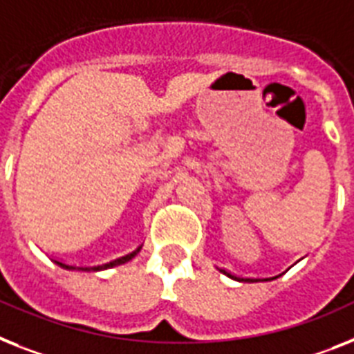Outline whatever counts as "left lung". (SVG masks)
Here are the masks:
<instances>
[{
  "mask_svg": "<svg viewBox=\"0 0 354 354\" xmlns=\"http://www.w3.org/2000/svg\"><path fill=\"white\" fill-rule=\"evenodd\" d=\"M221 271H223L224 275H227V277H232V279H235V280H241V279H236V277H235V275H232V273H227V271H226V270H221Z\"/></svg>",
  "mask_w": 354,
  "mask_h": 354,
  "instance_id": "left-lung-1",
  "label": "left lung"
}]
</instances>
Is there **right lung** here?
Instances as JSON below:
<instances>
[{"mask_svg": "<svg viewBox=\"0 0 354 354\" xmlns=\"http://www.w3.org/2000/svg\"><path fill=\"white\" fill-rule=\"evenodd\" d=\"M139 250H141V248H137L136 251H131V253H128V255L119 257V259H115V261L106 262V264H103V266H93V268H83V266H81V268H75V266L61 264V262H57V264H61V266H63V268H66V270H83V271H99V270H108V268H113V266L124 264V262H128V261H130V259H133V257H136L137 253H139Z\"/></svg>", "mask_w": 354, "mask_h": 354, "instance_id": "right-lung-1", "label": "right lung"}]
</instances>
